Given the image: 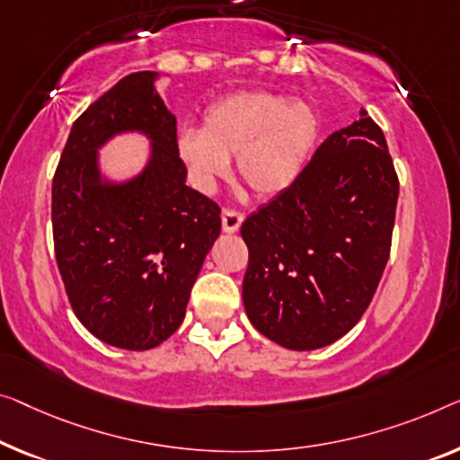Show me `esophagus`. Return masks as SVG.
<instances>
[{
    "instance_id": "1",
    "label": "esophagus",
    "mask_w": 460,
    "mask_h": 460,
    "mask_svg": "<svg viewBox=\"0 0 460 460\" xmlns=\"http://www.w3.org/2000/svg\"><path fill=\"white\" fill-rule=\"evenodd\" d=\"M221 221H223V231L225 233H235L239 231L243 223V215L237 210H231V208H225L223 215H221Z\"/></svg>"
}]
</instances>
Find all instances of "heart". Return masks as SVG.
Listing matches in <instances>:
<instances>
[{"label":"heart","instance_id":"1","mask_svg":"<svg viewBox=\"0 0 460 460\" xmlns=\"http://www.w3.org/2000/svg\"><path fill=\"white\" fill-rule=\"evenodd\" d=\"M320 115L304 99L233 93L204 109L202 129H181L177 156L198 190L210 191L235 156L239 181L258 198L296 186L320 140Z\"/></svg>","mask_w":460,"mask_h":460}]
</instances>
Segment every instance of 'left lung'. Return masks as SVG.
Returning a JSON list of instances; mask_svg holds the SVG:
<instances>
[{"label": "left lung", "mask_w": 460, "mask_h": 460, "mask_svg": "<svg viewBox=\"0 0 460 460\" xmlns=\"http://www.w3.org/2000/svg\"><path fill=\"white\" fill-rule=\"evenodd\" d=\"M399 180L366 109L320 144L296 186L242 225L245 314L293 351L339 341L372 301L393 239Z\"/></svg>", "instance_id": "1"}]
</instances>
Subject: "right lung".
<instances>
[{"mask_svg":"<svg viewBox=\"0 0 460 460\" xmlns=\"http://www.w3.org/2000/svg\"><path fill=\"white\" fill-rule=\"evenodd\" d=\"M156 72L121 78L74 121L53 177V242L67 299L94 337L128 351L159 347L186 316L221 208L186 186L177 121ZM151 140L138 174L111 181L98 150L115 135Z\"/></svg>","mask_w":460,"mask_h":460,"instance_id":"obj_1","label":"right lung"}]
</instances>
